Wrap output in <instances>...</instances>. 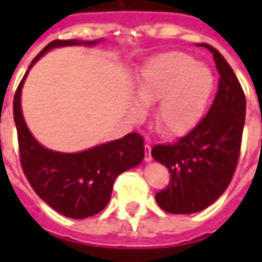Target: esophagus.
Returning a JSON list of instances; mask_svg holds the SVG:
<instances>
[{
	"instance_id": "obj_1",
	"label": "esophagus",
	"mask_w": 262,
	"mask_h": 262,
	"mask_svg": "<svg viewBox=\"0 0 262 262\" xmlns=\"http://www.w3.org/2000/svg\"><path fill=\"white\" fill-rule=\"evenodd\" d=\"M144 153H146V157H144V160H146L147 163L153 160V157H151V147H150V144H146V146H144Z\"/></svg>"
}]
</instances>
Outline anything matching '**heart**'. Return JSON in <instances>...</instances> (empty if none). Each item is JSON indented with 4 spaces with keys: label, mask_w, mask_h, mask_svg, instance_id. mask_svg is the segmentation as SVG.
I'll list each match as a JSON object with an SVG mask.
<instances>
[{
    "label": "heart",
    "mask_w": 262,
    "mask_h": 262,
    "mask_svg": "<svg viewBox=\"0 0 262 262\" xmlns=\"http://www.w3.org/2000/svg\"><path fill=\"white\" fill-rule=\"evenodd\" d=\"M213 90V75L208 67L182 52L156 56L144 66L133 86L139 105L132 115L142 118V106H153L154 125L165 136H182L201 120Z\"/></svg>",
    "instance_id": "1"
}]
</instances>
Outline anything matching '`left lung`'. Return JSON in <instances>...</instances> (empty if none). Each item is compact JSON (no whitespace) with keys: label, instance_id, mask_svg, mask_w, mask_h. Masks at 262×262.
Masks as SVG:
<instances>
[{"label":"left lung","instance_id":"obj_1","mask_svg":"<svg viewBox=\"0 0 262 262\" xmlns=\"http://www.w3.org/2000/svg\"><path fill=\"white\" fill-rule=\"evenodd\" d=\"M213 54L219 90L206 116L172 144H157L151 156L171 172L168 187L156 193L165 212L196 213L210 206L229 187L236 171L246 119V97L234 71L222 54Z\"/></svg>","mask_w":262,"mask_h":262}]
</instances>
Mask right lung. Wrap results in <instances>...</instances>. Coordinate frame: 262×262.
Instances as JSON below:
<instances>
[{"label": "right lung", "mask_w": 262, "mask_h": 262, "mask_svg": "<svg viewBox=\"0 0 262 262\" xmlns=\"http://www.w3.org/2000/svg\"><path fill=\"white\" fill-rule=\"evenodd\" d=\"M99 40H53L32 60L14 97V120L18 132L20 165L33 191L50 208L71 219H85L108 205L116 177L144 159L143 137L129 133L78 153L46 148L33 137L22 115L20 94L29 70L49 50L64 46H94Z\"/></svg>", "instance_id": "obj_1"}]
</instances>
